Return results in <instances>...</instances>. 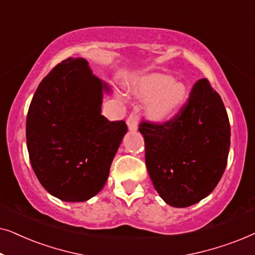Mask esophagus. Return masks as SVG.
Returning <instances> with one entry per match:
<instances>
[{"label":"esophagus","instance_id":"obj_1","mask_svg":"<svg viewBox=\"0 0 255 255\" xmlns=\"http://www.w3.org/2000/svg\"><path fill=\"white\" fill-rule=\"evenodd\" d=\"M128 130L131 132H135L138 130V118H137V115L132 114L130 115V117L128 118Z\"/></svg>","mask_w":255,"mask_h":255}]
</instances>
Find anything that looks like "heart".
<instances>
[{"label":"heart","instance_id":"obj_1","mask_svg":"<svg viewBox=\"0 0 255 255\" xmlns=\"http://www.w3.org/2000/svg\"><path fill=\"white\" fill-rule=\"evenodd\" d=\"M132 93L141 100H149L146 114L153 123L167 124L179 115L188 101V90L173 76L160 73L134 80Z\"/></svg>","mask_w":255,"mask_h":255}]
</instances>
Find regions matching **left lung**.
<instances>
[{"mask_svg": "<svg viewBox=\"0 0 255 255\" xmlns=\"http://www.w3.org/2000/svg\"><path fill=\"white\" fill-rule=\"evenodd\" d=\"M139 131L149 177L167 204L187 208L211 194L225 170L231 132L224 103L207 79L195 83L172 122H144Z\"/></svg>", "mask_w": 255, "mask_h": 255, "instance_id": "1", "label": "left lung"}]
</instances>
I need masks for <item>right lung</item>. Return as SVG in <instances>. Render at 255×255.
<instances>
[{
	"instance_id": "right-lung-1",
	"label": "right lung",
	"mask_w": 255,
	"mask_h": 255,
	"mask_svg": "<svg viewBox=\"0 0 255 255\" xmlns=\"http://www.w3.org/2000/svg\"><path fill=\"white\" fill-rule=\"evenodd\" d=\"M109 83L85 59L68 58L43 79L26 117V145L36 176L52 196L86 202L102 190L128 125L102 114Z\"/></svg>"
}]
</instances>
